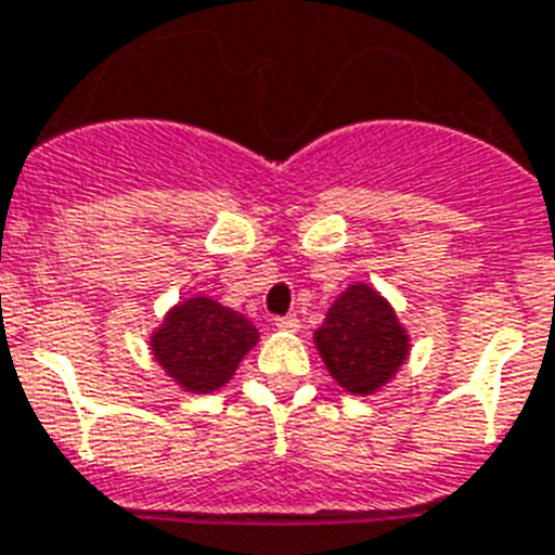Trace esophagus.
Listing matches in <instances>:
<instances>
[{"label": "esophagus", "mask_w": 555, "mask_h": 555, "mask_svg": "<svg viewBox=\"0 0 555 555\" xmlns=\"http://www.w3.org/2000/svg\"><path fill=\"white\" fill-rule=\"evenodd\" d=\"M276 328L294 334V331H299V320H296L294 313H291V317H276Z\"/></svg>", "instance_id": "1"}]
</instances>
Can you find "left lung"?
I'll return each instance as SVG.
<instances>
[{"mask_svg": "<svg viewBox=\"0 0 555 555\" xmlns=\"http://www.w3.org/2000/svg\"><path fill=\"white\" fill-rule=\"evenodd\" d=\"M331 377L351 395H374L409 357V334L371 285H348L313 334Z\"/></svg>", "mask_w": 555, "mask_h": 555, "instance_id": "left-lung-1", "label": "left lung"}]
</instances>
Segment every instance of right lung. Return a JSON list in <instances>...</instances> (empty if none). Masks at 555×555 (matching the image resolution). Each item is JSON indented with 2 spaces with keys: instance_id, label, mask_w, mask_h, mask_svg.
<instances>
[{
  "instance_id": "obj_1",
  "label": "right lung",
  "mask_w": 555,
  "mask_h": 555,
  "mask_svg": "<svg viewBox=\"0 0 555 555\" xmlns=\"http://www.w3.org/2000/svg\"><path fill=\"white\" fill-rule=\"evenodd\" d=\"M256 343V325L209 296H192L176 305L150 337L160 369L192 395L224 386Z\"/></svg>"
}]
</instances>
